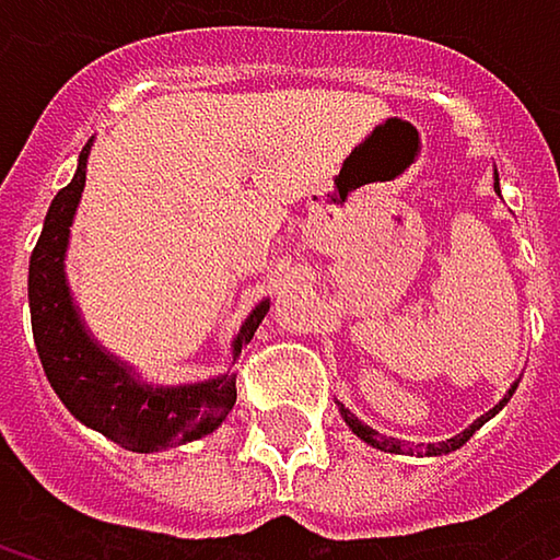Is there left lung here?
Masks as SVG:
<instances>
[{
	"label": "left lung",
	"instance_id": "left-lung-1",
	"mask_svg": "<svg viewBox=\"0 0 560 560\" xmlns=\"http://www.w3.org/2000/svg\"><path fill=\"white\" fill-rule=\"evenodd\" d=\"M497 190H500V177H497ZM503 405H505V398L500 401V405H497V408H493V411H490V415H483L480 421H474V424H470V428H467L464 434H457V438H451V441H441V444H428V451H424V454H447V451H457V447H464V444H467V441L474 438V431H480V428H483V421H487V418H493V415H497V411H500ZM340 411H343V421H347V424L353 428V434H357V438H363L366 444H373V447H380V451H389V454H405V451H411V447H405L401 441H395V438H386V434L373 431L370 424H363V421H360L357 415H350V411H347L343 405H340Z\"/></svg>",
	"mask_w": 560,
	"mask_h": 560
}]
</instances>
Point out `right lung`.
Listing matches in <instances>:
<instances>
[{
    "instance_id": "right-lung-1",
    "label": "right lung",
    "mask_w": 560,
    "mask_h": 560,
    "mask_svg": "<svg viewBox=\"0 0 560 560\" xmlns=\"http://www.w3.org/2000/svg\"><path fill=\"white\" fill-rule=\"evenodd\" d=\"M86 152H80L77 174L67 187L57 190L51 210L45 217V230L28 262V307H32V334L38 347V360L45 376L67 405L73 418L96 428L109 441L126 451L152 454L174 444L197 441L210 434L236 401V376H220L197 386L180 389H149L139 386L119 363H113L83 330L67 281H63V253L70 220L86 180ZM269 301H262L243 324L233 340V353L253 340L262 324Z\"/></svg>"
}]
</instances>
